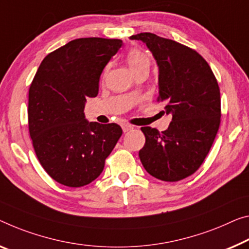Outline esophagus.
<instances>
[{
  "label": "esophagus",
  "instance_id": "esophagus-1",
  "mask_svg": "<svg viewBox=\"0 0 249 249\" xmlns=\"http://www.w3.org/2000/svg\"><path fill=\"white\" fill-rule=\"evenodd\" d=\"M132 129H133V125H131V124H122V130H124V132H128Z\"/></svg>",
  "mask_w": 249,
  "mask_h": 249
}]
</instances>
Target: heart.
<instances>
[{"label": "heart", "mask_w": 249, "mask_h": 249, "mask_svg": "<svg viewBox=\"0 0 249 249\" xmlns=\"http://www.w3.org/2000/svg\"><path fill=\"white\" fill-rule=\"evenodd\" d=\"M127 61L129 67L131 68V70L133 72H136L137 70L142 68H150L151 64V60L150 56L147 52L142 51L140 49H132L130 50L127 54Z\"/></svg>", "instance_id": "b5f03b06"}]
</instances>
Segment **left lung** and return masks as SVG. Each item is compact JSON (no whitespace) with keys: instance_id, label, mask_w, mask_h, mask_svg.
I'll return each instance as SVG.
<instances>
[{"instance_id":"left-lung-1","label":"left lung","mask_w":249,"mask_h":249,"mask_svg":"<svg viewBox=\"0 0 249 249\" xmlns=\"http://www.w3.org/2000/svg\"><path fill=\"white\" fill-rule=\"evenodd\" d=\"M146 43L159 67L158 102L173 119L159 132L142 127L146 137L139 157L144 169L163 181H179L204 162L220 124V91L202 56L186 45L154 33L130 36Z\"/></svg>"}]
</instances>
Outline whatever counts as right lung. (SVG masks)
Returning a JSON list of instances; mask_svg holds the SVG:
<instances>
[{
    "label": "right lung",
    "instance_id": "obj_1",
    "mask_svg": "<svg viewBox=\"0 0 249 249\" xmlns=\"http://www.w3.org/2000/svg\"><path fill=\"white\" fill-rule=\"evenodd\" d=\"M121 45L119 39L72 40L49 53L34 75L29 90L30 137L41 166L61 185L76 188L97 179L122 135L119 124L88 122L83 112Z\"/></svg>",
    "mask_w": 249,
    "mask_h": 249
}]
</instances>
